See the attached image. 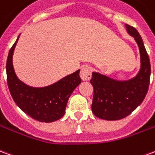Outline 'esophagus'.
I'll list each match as a JSON object with an SVG mask.
<instances>
[{"label":"esophagus","mask_w":155,"mask_h":155,"mask_svg":"<svg viewBox=\"0 0 155 155\" xmlns=\"http://www.w3.org/2000/svg\"><path fill=\"white\" fill-rule=\"evenodd\" d=\"M80 76H81L82 81H89L91 78V67L87 66V65L82 67L81 73H80Z\"/></svg>","instance_id":"34e87169"}]
</instances>
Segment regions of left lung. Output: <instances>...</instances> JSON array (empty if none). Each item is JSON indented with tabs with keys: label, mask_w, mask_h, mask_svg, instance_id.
<instances>
[{
	"label": "left lung",
	"mask_w": 155,
	"mask_h": 155,
	"mask_svg": "<svg viewBox=\"0 0 155 155\" xmlns=\"http://www.w3.org/2000/svg\"><path fill=\"white\" fill-rule=\"evenodd\" d=\"M125 28L139 49L140 69L137 74L129 80L119 81L94 71L91 80L94 88L93 114L108 121L120 120L132 113L143 102L149 89L151 68L143 39L134 27L125 24Z\"/></svg>",
	"instance_id": "left-lung-1"
}]
</instances>
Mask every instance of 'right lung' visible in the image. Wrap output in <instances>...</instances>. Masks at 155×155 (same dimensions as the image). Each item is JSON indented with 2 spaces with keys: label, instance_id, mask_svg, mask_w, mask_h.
<instances>
[{
  "label": "right lung",
  "instance_id": "right-lung-1",
  "mask_svg": "<svg viewBox=\"0 0 155 155\" xmlns=\"http://www.w3.org/2000/svg\"><path fill=\"white\" fill-rule=\"evenodd\" d=\"M19 37L10 49L6 60L10 93L17 107L26 114L41 123H53L64 117L70 95L81 83L80 70L44 87H32L25 84L17 76L12 64Z\"/></svg>",
  "mask_w": 155,
  "mask_h": 155
}]
</instances>
